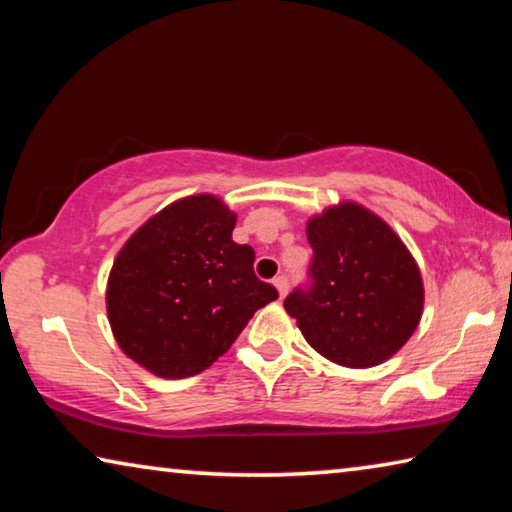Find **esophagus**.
I'll return each instance as SVG.
<instances>
[{
  "mask_svg": "<svg viewBox=\"0 0 512 512\" xmlns=\"http://www.w3.org/2000/svg\"><path fill=\"white\" fill-rule=\"evenodd\" d=\"M273 287L277 289V293H280V298H284V296H287V291H289V280L284 275H277L273 280Z\"/></svg>",
  "mask_w": 512,
  "mask_h": 512,
  "instance_id": "obj_1",
  "label": "esophagus"
}]
</instances>
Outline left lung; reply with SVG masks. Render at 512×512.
I'll list each match as a JSON object with an SVG mask.
<instances>
[{
    "label": "left lung",
    "instance_id": "1",
    "mask_svg": "<svg viewBox=\"0 0 512 512\" xmlns=\"http://www.w3.org/2000/svg\"><path fill=\"white\" fill-rule=\"evenodd\" d=\"M311 287L284 309L318 354L345 368H372L411 339L424 309L418 262L381 216L354 201L307 221Z\"/></svg>",
    "mask_w": 512,
    "mask_h": 512
}]
</instances>
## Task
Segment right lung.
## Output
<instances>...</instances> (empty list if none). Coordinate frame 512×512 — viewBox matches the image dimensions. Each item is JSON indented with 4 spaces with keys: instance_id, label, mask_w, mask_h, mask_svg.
<instances>
[{
    "instance_id": "add662e5",
    "label": "right lung",
    "mask_w": 512,
    "mask_h": 512,
    "mask_svg": "<svg viewBox=\"0 0 512 512\" xmlns=\"http://www.w3.org/2000/svg\"><path fill=\"white\" fill-rule=\"evenodd\" d=\"M235 223L219 196L194 194L128 237L106 287L108 323L128 359L162 379L198 375L277 298L253 273L255 250L232 241Z\"/></svg>"
}]
</instances>
